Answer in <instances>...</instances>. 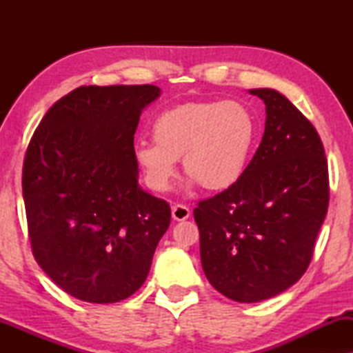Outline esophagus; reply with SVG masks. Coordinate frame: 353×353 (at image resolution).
I'll return each instance as SVG.
<instances>
[{"instance_id":"esophagus-1","label":"esophagus","mask_w":353,"mask_h":353,"mask_svg":"<svg viewBox=\"0 0 353 353\" xmlns=\"http://www.w3.org/2000/svg\"><path fill=\"white\" fill-rule=\"evenodd\" d=\"M191 215V210L188 209L186 205H181V204H175L172 207V216L173 220L176 221H183V220H188Z\"/></svg>"}]
</instances>
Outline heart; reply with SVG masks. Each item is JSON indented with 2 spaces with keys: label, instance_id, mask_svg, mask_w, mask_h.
<instances>
[{
  "label": "heart",
  "instance_id": "1",
  "mask_svg": "<svg viewBox=\"0 0 353 353\" xmlns=\"http://www.w3.org/2000/svg\"><path fill=\"white\" fill-rule=\"evenodd\" d=\"M154 143L134 148V161L148 186L157 192L172 188L176 161L190 176L186 188L202 185L226 191L248 172L259 139L252 110L238 101L190 103L162 112L152 123Z\"/></svg>",
  "mask_w": 353,
  "mask_h": 353
}]
</instances>
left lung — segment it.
<instances>
[{"mask_svg":"<svg viewBox=\"0 0 353 353\" xmlns=\"http://www.w3.org/2000/svg\"><path fill=\"white\" fill-rule=\"evenodd\" d=\"M265 103V132L238 185L194 209L207 279L231 301L252 303L296 284L308 268L330 202L325 149L286 96Z\"/></svg>","mask_w":353,"mask_h":353,"instance_id":"8db88e82","label":"left lung"}]
</instances>
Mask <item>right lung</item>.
<instances>
[{"instance_id":"add662e5","label":"right lung","mask_w":353,"mask_h":353,"mask_svg":"<svg viewBox=\"0 0 353 353\" xmlns=\"http://www.w3.org/2000/svg\"><path fill=\"white\" fill-rule=\"evenodd\" d=\"M154 85L80 86L48 110L22 170L37 262L72 297L114 303L146 281L170 205L138 183L134 132Z\"/></svg>"}]
</instances>
